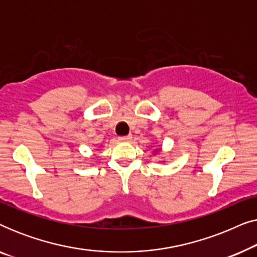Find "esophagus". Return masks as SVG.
I'll use <instances>...</instances> for the list:
<instances>
[{
  "label": "esophagus",
  "mask_w": 257,
  "mask_h": 257,
  "mask_svg": "<svg viewBox=\"0 0 257 257\" xmlns=\"http://www.w3.org/2000/svg\"><path fill=\"white\" fill-rule=\"evenodd\" d=\"M131 139H132V136L131 135L119 137V140H120V142H130V140H131Z\"/></svg>",
  "instance_id": "1"
}]
</instances>
